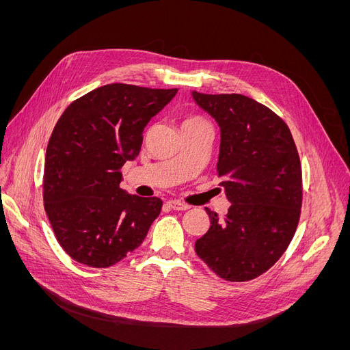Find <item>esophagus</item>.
<instances>
[{
  "instance_id": "obj_1",
  "label": "esophagus",
  "mask_w": 350,
  "mask_h": 350,
  "mask_svg": "<svg viewBox=\"0 0 350 350\" xmlns=\"http://www.w3.org/2000/svg\"><path fill=\"white\" fill-rule=\"evenodd\" d=\"M165 204H167L172 210H187L190 207L187 203H183L180 200H167L165 201Z\"/></svg>"
}]
</instances>
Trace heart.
Listing matches in <instances>:
<instances>
[{"label": "heart", "mask_w": 350, "mask_h": 350, "mask_svg": "<svg viewBox=\"0 0 350 350\" xmlns=\"http://www.w3.org/2000/svg\"><path fill=\"white\" fill-rule=\"evenodd\" d=\"M193 119H200V118H191V119H187V120H193Z\"/></svg>", "instance_id": "heart-1"}]
</instances>
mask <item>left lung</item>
I'll use <instances>...</instances> for the list:
<instances>
[{
	"label": "left lung",
	"instance_id": "left-lung-1",
	"mask_svg": "<svg viewBox=\"0 0 350 350\" xmlns=\"http://www.w3.org/2000/svg\"><path fill=\"white\" fill-rule=\"evenodd\" d=\"M193 98L218 123L221 144L217 176L230 208H206L208 231L196 252L219 278L244 282L260 277L286 251L302 206V169L288 124L269 107L240 94Z\"/></svg>",
	"mask_w": 350,
	"mask_h": 350
}]
</instances>
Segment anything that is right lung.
<instances>
[{"instance_id": "obj_1", "label": "right lung", "mask_w": 350, "mask_h": 350, "mask_svg": "<svg viewBox=\"0 0 350 350\" xmlns=\"http://www.w3.org/2000/svg\"><path fill=\"white\" fill-rule=\"evenodd\" d=\"M177 89L110 83L73 100L48 142L44 207L64 251L107 268L136 250L161 210L157 197L120 189L122 165L142 147L143 129Z\"/></svg>"}]
</instances>
